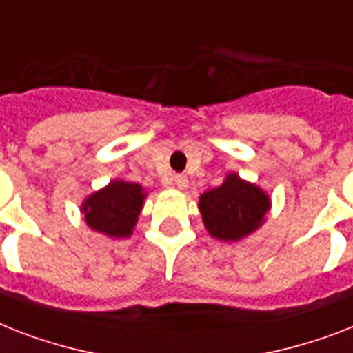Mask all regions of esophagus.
I'll return each mask as SVG.
<instances>
[{"label": "esophagus", "mask_w": 353, "mask_h": 353, "mask_svg": "<svg viewBox=\"0 0 353 353\" xmlns=\"http://www.w3.org/2000/svg\"><path fill=\"white\" fill-rule=\"evenodd\" d=\"M172 181H174V185H176L179 190H185V188L188 187L187 176H181V174H179V176H174V179H172Z\"/></svg>", "instance_id": "esophagus-1"}]
</instances>
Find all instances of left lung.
Instances as JSON below:
<instances>
[{
	"label": "left lung",
	"instance_id": "8db88e82",
	"mask_svg": "<svg viewBox=\"0 0 353 353\" xmlns=\"http://www.w3.org/2000/svg\"><path fill=\"white\" fill-rule=\"evenodd\" d=\"M198 207L203 216L205 229L212 238L240 241L265 223L271 198L258 185L231 172L220 187L199 196Z\"/></svg>",
	"mask_w": 353,
	"mask_h": 353
}]
</instances>
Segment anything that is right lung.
<instances>
[{
  "instance_id": "add662e5",
  "label": "right lung",
  "mask_w": 353,
  "mask_h": 353,
  "mask_svg": "<svg viewBox=\"0 0 353 353\" xmlns=\"http://www.w3.org/2000/svg\"><path fill=\"white\" fill-rule=\"evenodd\" d=\"M144 199L146 190L139 183L113 179L104 188L90 194L80 210L93 231L110 238H128L137 225Z\"/></svg>"
}]
</instances>
